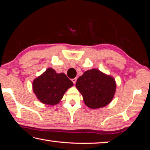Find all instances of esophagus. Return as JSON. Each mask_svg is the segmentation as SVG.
Masks as SVG:
<instances>
[{
  "label": "esophagus",
  "instance_id": "34e87169",
  "mask_svg": "<svg viewBox=\"0 0 150 150\" xmlns=\"http://www.w3.org/2000/svg\"><path fill=\"white\" fill-rule=\"evenodd\" d=\"M77 77H75L74 79H71V81H73V84H75L76 81H77Z\"/></svg>",
  "mask_w": 150,
  "mask_h": 150
}]
</instances>
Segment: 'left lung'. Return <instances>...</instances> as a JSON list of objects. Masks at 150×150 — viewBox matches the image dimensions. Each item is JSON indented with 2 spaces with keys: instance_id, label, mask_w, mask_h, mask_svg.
I'll return each mask as SVG.
<instances>
[{
  "instance_id": "8db88e82",
  "label": "left lung",
  "mask_w": 150,
  "mask_h": 150,
  "mask_svg": "<svg viewBox=\"0 0 150 150\" xmlns=\"http://www.w3.org/2000/svg\"><path fill=\"white\" fill-rule=\"evenodd\" d=\"M76 87L82 95L85 105L96 109L104 107L111 102L116 85L112 77L93 69L78 78Z\"/></svg>"
}]
</instances>
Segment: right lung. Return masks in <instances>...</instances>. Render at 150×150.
Returning a JSON list of instances; mask_svg holds the SVG:
<instances>
[{"label": "right lung", "instance_id": "obj_1", "mask_svg": "<svg viewBox=\"0 0 150 150\" xmlns=\"http://www.w3.org/2000/svg\"><path fill=\"white\" fill-rule=\"evenodd\" d=\"M73 83L64 73H57L52 68L46 71L33 81V91L40 102L55 105L60 102L63 95Z\"/></svg>", "mask_w": 150, "mask_h": 150}]
</instances>
